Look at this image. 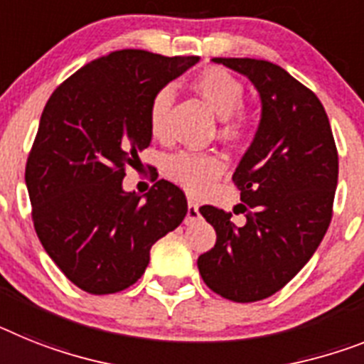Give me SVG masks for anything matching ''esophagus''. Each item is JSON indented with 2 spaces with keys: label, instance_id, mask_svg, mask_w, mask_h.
I'll list each match as a JSON object with an SVG mask.
<instances>
[{
  "label": "esophagus",
  "instance_id": "34e87169",
  "mask_svg": "<svg viewBox=\"0 0 364 364\" xmlns=\"http://www.w3.org/2000/svg\"><path fill=\"white\" fill-rule=\"evenodd\" d=\"M198 218H200V207H198V203H194V201H188L187 218H185V222H187V224H192V222H196Z\"/></svg>",
  "mask_w": 364,
  "mask_h": 364
}]
</instances>
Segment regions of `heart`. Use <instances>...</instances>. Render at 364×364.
Here are the masks:
<instances>
[{
	"mask_svg": "<svg viewBox=\"0 0 364 364\" xmlns=\"http://www.w3.org/2000/svg\"><path fill=\"white\" fill-rule=\"evenodd\" d=\"M192 87L200 94L216 114L222 118V133L229 139H237L246 129V114L240 109L244 100V87L233 73L224 68H205L192 79ZM173 103L172 88H161L151 97L148 109V125L155 139L166 136L168 112ZM224 159L215 154L179 151L166 159L164 172L187 192L205 191L210 183L224 173Z\"/></svg>",
	"mask_w": 364,
	"mask_h": 364,
	"instance_id": "1",
	"label": "heart"
}]
</instances>
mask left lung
Listing matches in <instances>:
<instances>
[{
  "label": "left lung",
  "instance_id": "8db88e82",
  "mask_svg": "<svg viewBox=\"0 0 364 364\" xmlns=\"http://www.w3.org/2000/svg\"><path fill=\"white\" fill-rule=\"evenodd\" d=\"M257 88L261 120L233 173L244 225L213 205L200 213L216 231L198 257L210 291L250 304L276 294L307 264L331 222L338 155L322 103L291 73L257 59H224ZM235 210V209H233Z\"/></svg>",
  "mask_w": 364,
  "mask_h": 364
}]
</instances>
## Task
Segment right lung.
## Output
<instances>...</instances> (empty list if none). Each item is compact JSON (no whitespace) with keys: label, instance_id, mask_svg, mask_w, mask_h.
<instances>
[{"label":"right lung","instance_id":"add662e5","mask_svg":"<svg viewBox=\"0 0 364 364\" xmlns=\"http://www.w3.org/2000/svg\"><path fill=\"white\" fill-rule=\"evenodd\" d=\"M198 60L112 51L85 64L46 103L26 185L42 246L81 291L112 294L136 283L151 246L187 215L173 183L161 179L142 198L122 181L151 142V97Z\"/></svg>","mask_w":364,"mask_h":364}]
</instances>
